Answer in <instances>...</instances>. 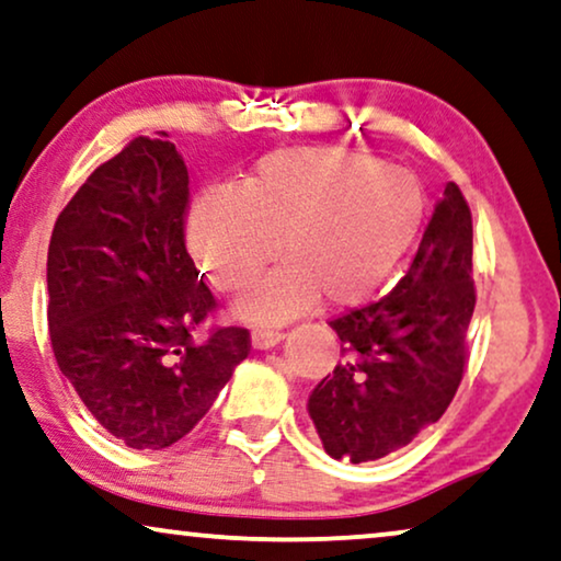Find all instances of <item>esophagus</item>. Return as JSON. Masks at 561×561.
I'll return each instance as SVG.
<instances>
[{"instance_id": "esophagus-1", "label": "esophagus", "mask_w": 561, "mask_h": 561, "mask_svg": "<svg viewBox=\"0 0 561 561\" xmlns=\"http://www.w3.org/2000/svg\"><path fill=\"white\" fill-rule=\"evenodd\" d=\"M283 334H278V331H265V329H257L253 331V336H250V341H253V348H273L275 344H280Z\"/></svg>"}]
</instances>
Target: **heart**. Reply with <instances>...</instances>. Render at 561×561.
Wrapping results in <instances>:
<instances>
[{"instance_id": "heart-1", "label": "heart", "mask_w": 561, "mask_h": 561, "mask_svg": "<svg viewBox=\"0 0 561 561\" xmlns=\"http://www.w3.org/2000/svg\"><path fill=\"white\" fill-rule=\"evenodd\" d=\"M425 213V190L400 167L334 146H286L257 159L238 190L194 199L186 250L222 294L248 288L278 250L286 265L238 313L283 323L319 298L331 308L375 298L415 245Z\"/></svg>"}]
</instances>
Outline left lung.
Masks as SVG:
<instances>
[{"mask_svg": "<svg viewBox=\"0 0 561 561\" xmlns=\"http://www.w3.org/2000/svg\"><path fill=\"white\" fill-rule=\"evenodd\" d=\"M473 308V217L448 182L404 278L385 298L329 321L341 362L308 397L323 450L377 460L440 420L466 371Z\"/></svg>", "mask_w": 561, "mask_h": 561, "instance_id": "1", "label": "left lung"}]
</instances>
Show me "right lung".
I'll list each match as a JSON object with an SVG mask.
<instances>
[{"instance_id":"obj_1","label":"right lung","mask_w":561,"mask_h":561,"mask_svg":"<svg viewBox=\"0 0 561 561\" xmlns=\"http://www.w3.org/2000/svg\"><path fill=\"white\" fill-rule=\"evenodd\" d=\"M190 174L174 144L136 136L88 176L53 227L47 327L88 412L134 450L174 445L207 415L250 331L217 327L186 253Z\"/></svg>"}]
</instances>
